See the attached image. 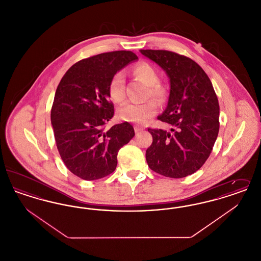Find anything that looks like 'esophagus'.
I'll use <instances>...</instances> for the list:
<instances>
[{
    "label": "esophagus",
    "mask_w": 261,
    "mask_h": 261,
    "mask_svg": "<svg viewBox=\"0 0 261 261\" xmlns=\"http://www.w3.org/2000/svg\"><path fill=\"white\" fill-rule=\"evenodd\" d=\"M142 130H143V129H142L141 127H138V126H136V127H135V132H136V133H139V132H141Z\"/></svg>",
    "instance_id": "esophagus-1"
}]
</instances>
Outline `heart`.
<instances>
[{
  "label": "heart",
  "instance_id": "obj_1",
  "mask_svg": "<svg viewBox=\"0 0 261 261\" xmlns=\"http://www.w3.org/2000/svg\"><path fill=\"white\" fill-rule=\"evenodd\" d=\"M133 73L149 85L147 97H152L160 102L166 98V90L159 82L160 75L158 70L148 62H140L133 69ZM109 96L113 102L121 103L126 98L125 93V76L122 71H117L113 75L109 84ZM158 112V103L153 99H148L145 102H129L118 111V116L121 120L144 124Z\"/></svg>",
  "mask_w": 261,
  "mask_h": 261
}]
</instances>
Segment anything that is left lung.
Returning a JSON list of instances; mask_svg holds the SVG:
<instances>
[{"instance_id": "obj_1", "label": "left lung", "mask_w": 261, "mask_h": 261, "mask_svg": "<svg viewBox=\"0 0 261 261\" xmlns=\"http://www.w3.org/2000/svg\"><path fill=\"white\" fill-rule=\"evenodd\" d=\"M168 75V103L159 120L170 132L148 128L152 143L146 150L149 168L165 177L195 173L208 159L219 132V103L211 79L192 59L165 50H141Z\"/></svg>"}]
</instances>
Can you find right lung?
<instances>
[{
  "instance_id": "right-lung-1",
  "label": "right lung",
  "mask_w": 261,
  "mask_h": 261,
  "mask_svg": "<svg viewBox=\"0 0 261 261\" xmlns=\"http://www.w3.org/2000/svg\"><path fill=\"white\" fill-rule=\"evenodd\" d=\"M138 59L131 50L102 53L74 63L57 88L50 121L57 148L70 172L83 180L112 173L117 153L135 136L123 122L106 129L114 114L109 84L112 76Z\"/></svg>"
}]
</instances>
